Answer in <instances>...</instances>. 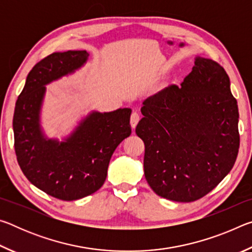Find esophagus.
<instances>
[{
  "label": "esophagus",
  "instance_id": "1",
  "mask_svg": "<svg viewBox=\"0 0 252 252\" xmlns=\"http://www.w3.org/2000/svg\"><path fill=\"white\" fill-rule=\"evenodd\" d=\"M140 120V114L138 112H132L131 114V118H130V123H131V126L134 127L138 125V122Z\"/></svg>",
  "mask_w": 252,
  "mask_h": 252
}]
</instances>
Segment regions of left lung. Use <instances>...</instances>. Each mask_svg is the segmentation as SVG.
Wrapping results in <instances>:
<instances>
[{
	"label": "left lung",
	"mask_w": 252,
	"mask_h": 252,
	"mask_svg": "<svg viewBox=\"0 0 252 252\" xmlns=\"http://www.w3.org/2000/svg\"><path fill=\"white\" fill-rule=\"evenodd\" d=\"M142 104L135 133L146 147L149 186L177 202L204 197L232 169L240 144L238 104L223 67L198 57L181 87L169 85Z\"/></svg>",
	"instance_id": "left-lung-1"
}]
</instances>
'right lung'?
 Listing matches in <instances>:
<instances>
[{"instance_id": "obj_1", "label": "right lung", "mask_w": 252, "mask_h": 252, "mask_svg": "<svg viewBox=\"0 0 252 252\" xmlns=\"http://www.w3.org/2000/svg\"><path fill=\"white\" fill-rule=\"evenodd\" d=\"M87 51L55 52L28 74L13 117L14 149L24 176L52 197L72 201L103 186L111 157L131 134V109L92 112L63 142L46 139L40 126L45 84L74 72L87 62Z\"/></svg>"}]
</instances>
